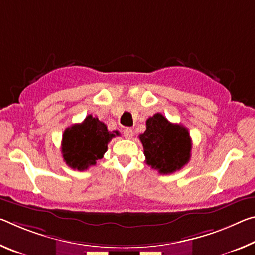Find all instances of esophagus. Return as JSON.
<instances>
[{
    "mask_svg": "<svg viewBox=\"0 0 255 255\" xmlns=\"http://www.w3.org/2000/svg\"><path fill=\"white\" fill-rule=\"evenodd\" d=\"M124 136H125V138L131 139L132 137H134V131H132V129L129 128V127L125 128L124 129Z\"/></svg>",
    "mask_w": 255,
    "mask_h": 255,
    "instance_id": "esophagus-1",
    "label": "esophagus"
}]
</instances>
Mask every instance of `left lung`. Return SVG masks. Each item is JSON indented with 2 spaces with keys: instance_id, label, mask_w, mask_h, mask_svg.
Here are the masks:
<instances>
[{
  "instance_id": "1",
  "label": "left lung",
  "mask_w": 255,
  "mask_h": 255,
  "mask_svg": "<svg viewBox=\"0 0 255 255\" xmlns=\"http://www.w3.org/2000/svg\"><path fill=\"white\" fill-rule=\"evenodd\" d=\"M139 139L145 162L163 175L180 170L191 159L192 140L188 129L170 123L161 113L146 120V130L139 135Z\"/></svg>"
}]
</instances>
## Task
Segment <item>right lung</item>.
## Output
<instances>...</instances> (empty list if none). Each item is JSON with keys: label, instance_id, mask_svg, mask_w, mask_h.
<instances>
[{"label": "right lung", "instance_id": "right-lung-1", "mask_svg": "<svg viewBox=\"0 0 255 255\" xmlns=\"http://www.w3.org/2000/svg\"><path fill=\"white\" fill-rule=\"evenodd\" d=\"M118 131H108L107 125L98 117L88 115L83 123L68 127L62 136V156L64 162L77 170H86L102 159L108 144Z\"/></svg>", "mask_w": 255, "mask_h": 255}]
</instances>
